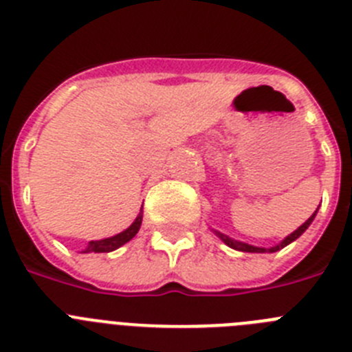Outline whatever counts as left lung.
Wrapping results in <instances>:
<instances>
[{
	"instance_id": "8db88e82",
	"label": "left lung",
	"mask_w": 352,
	"mask_h": 352,
	"mask_svg": "<svg viewBox=\"0 0 352 352\" xmlns=\"http://www.w3.org/2000/svg\"><path fill=\"white\" fill-rule=\"evenodd\" d=\"M317 210H319V208H317ZM317 210L314 211L312 217H310V219L307 220V222L301 223V226L298 227L296 231H292L291 234L285 236V238L282 239L280 243H276L275 247H270V248H264V247H254V245L243 243V241H238V239L229 238V236H227V234H222V232L214 231V229H213V232H214V234H217V236H219L220 239H222V241H223V243L227 245V247L234 248V250H239V252H252V254H266V252H268V254H273V252H278V250H280V248L287 247V245H289V243H292V241H296V239L300 238V236L303 234V232L307 231V229H309L310 223L314 222V219H316V214H317Z\"/></svg>"
}]
</instances>
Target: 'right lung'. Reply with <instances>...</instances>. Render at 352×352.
Masks as SVG:
<instances>
[{"mask_svg": "<svg viewBox=\"0 0 352 352\" xmlns=\"http://www.w3.org/2000/svg\"><path fill=\"white\" fill-rule=\"evenodd\" d=\"M141 223H142V208H141V213L138 214V219L133 220L132 226L126 227L125 231H121L120 234H114L111 238H104V239H95V241H89L88 247L84 248L82 254H102V252H113L116 248L123 247L126 241L133 238V236L138 234L139 229H141Z\"/></svg>", "mask_w": 352, "mask_h": 352, "instance_id": "obj_1", "label": "right lung"}]
</instances>
